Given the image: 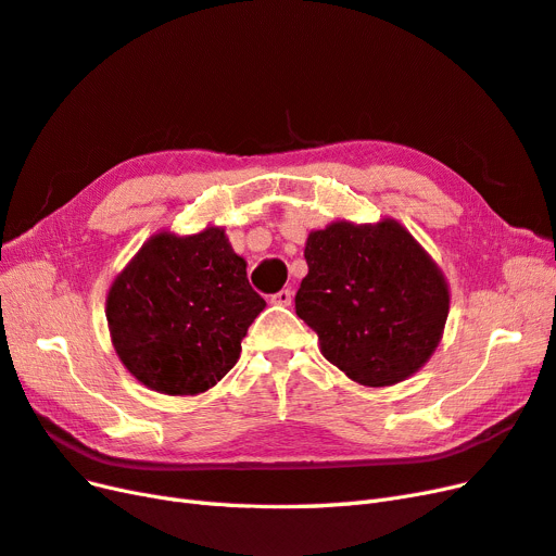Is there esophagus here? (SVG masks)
<instances>
[{
	"instance_id": "1",
	"label": "esophagus",
	"mask_w": 556,
	"mask_h": 556,
	"mask_svg": "<svg viewBox=\"0 0 556 556\" xmlns=\"http://www.w3.org/2000/svg\"><path fill=\"white\" fill-rule=\"evenodd\" d=\"M271 304H276V306H290L292 304V292L290 290H280V292L271 294Z\"/></svg>"
}]
</instances>
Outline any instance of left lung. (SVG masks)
I'll list each match as a JSON object with an SVG mask.
<instances>
[{
	"mask_svg": "<svg viewBox=\"0 0 556 556\" xmlns=\"http://www.w3.org/2000/svg\"><path fill=\"white\" fill-rule=\"evenodd\" d=\"M296 315L323 355L366 387L410 378L439 348L450 311L443 271L406 227L331 223L308 233Z\"/></svg>",
	"mask_w": 556,
	"mask_h": 556,
	"instance_id": "left-lung-1",
	"label": "left lung"
}]
</instances>
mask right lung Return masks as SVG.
I'll return each mask as SVG.
<instances>
[{"label":"right lung","instance_id":"right-lung-1","mask_svg":"<svg viewBox=\"0 0 556 556\" xmlns=\"http://www.w3.org/2000/svg\"><path fill=\"white\" fill-rule=\"evenodd\" d=\"M264 306L225 229L206 227L192 237H150L113 280L106 319L134 378L160 394L194 396L237 364Z\"/></svg>","mask_w":556,"mask_h":556}]
</instances>
